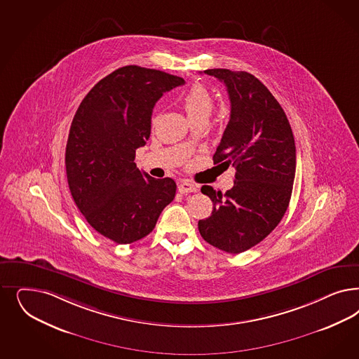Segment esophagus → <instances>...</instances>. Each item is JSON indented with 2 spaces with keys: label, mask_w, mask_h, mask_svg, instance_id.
<instances>
[{
  "label": "esophagus",
  "mask_w": 359,
  "mask_h": 359,
  "mask_svg": "<svg viewBox=\"0 0 359 359\" xmlns=\"http://www.w3.org/2000/svg\"><path fill=\"white\" fill-rule=\"evenodd\" d=\"M178 191L181 194H185V193H196L197 191V186L190 184L189 181H184L178 185Z\"/></svg>",
  "instance_id": "obj_1"
}]
</instances>
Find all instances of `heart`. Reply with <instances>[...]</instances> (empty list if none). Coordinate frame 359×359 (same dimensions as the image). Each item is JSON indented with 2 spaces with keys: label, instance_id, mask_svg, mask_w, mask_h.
I'll return each mask as SVG.
<instances>
[{
  "label": "heart",
  "instance_id": "heart-1",
  "mask_svg": "<svg viewBox=\"0 0 359 359\" xmlns=\"http://www.w3.org/2000/svg\"><path fill=\"white\" fill-rule=\"evenodd\" d=\"M182 107L190 120L199 117L208 118L214 108V100L208 88L197 83L184 95Z\"/></svg>",
  "mask_w": 359,
  "mask_h": 359
}]
</instances>
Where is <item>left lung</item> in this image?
Wrapping results in <instances>:
<instances>
[{
  "mask_svg": "<svg viewBox=\"0 0 359 359\" xmlns=\"http://www.w3.org/2000/svg\"><path fill=\"white\" fill-rule=\"evenodd\" d=\"M223 81L231 103L230 121L212 157L235 166V181L224 194L211 186L201 191L212 212L198 222L201 236L229 254L260 243L283 219L290 205L296 147L287 115L266 86L245 71H203Z\"/></svg>",
  "mask_w": 359,
  "mask_h": 359,
  "instance_id": "1",
  "label": "left lung"
}]
</instances>
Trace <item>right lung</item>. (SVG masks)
I'll return each instance as SVG.
<instances>
[{
    "label": "right lung",
    "mask_w": 359,
    "mask_h": 359,
    "mask_svg": "<svg viewBox=\"0 0 359 359\" xmlns=\"http://www.w3.org/2000/svg\"><path fill=\"white\" fill-rule=\"evenodd\" d=\"M180 76L140 66L97 81L74 116L66 147L69 191L86 220L118 244L151 233L175 196L172 178L156 180L135 163L151 136V112Z\"/></svg>",
    "instance_id": "right-lung-1"
}]
</instances>
